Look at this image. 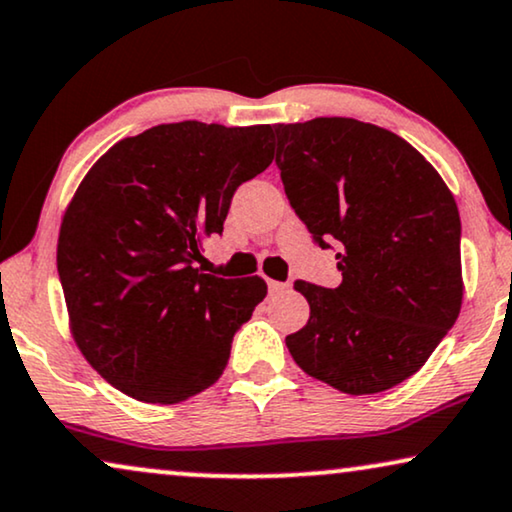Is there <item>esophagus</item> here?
<instances>
[{"label":"esophagus","mask_w":512,"mask_h":512,"mask_svg":"<svg viewBox=\"0 0 512 512\" xmlns=\"http://www.w3.org/2000/svg\"><path fill=\"white\" fill-rule=\"evenodd\" d=\"M268 289H270L272 296H279V293L289 291L291 284L289 282H268Z\"/></svg>","instance_id":"esophagus-1"}]
</instances>
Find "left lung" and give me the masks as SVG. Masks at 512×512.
<instances>
[{
  "mask_svg": "<svg viewBox=\"0 0 512 512\" xmlns=\"http://www.w3.org/2000/svg\"><path fill=\"white\" fill-rule=\"evenodd\" d=\"M282 184L314 242L338 247L335 289L296 282L310 319L286 335L307 375L345 394L387 391L424 366L459 317L461 221L433 165L356 118L275 125Z\"/></svg>",
  "mask_w": 512,
  "mask_h": 512,
  "instance_id": "8db88e82",
  "label": "left lung"
}]
</instances>
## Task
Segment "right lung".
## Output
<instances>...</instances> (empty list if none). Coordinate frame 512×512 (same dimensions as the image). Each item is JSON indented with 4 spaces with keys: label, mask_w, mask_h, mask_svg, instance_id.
<instances>
[{
    "label": "right lung",
    "mask_w": 512,
    "mask_h": 512,
    "mask_svg": "<svg viewBox=\"0 0 512 512\" xmlns=\"http://www.w3.org/2000/svg\"><path fill=\"white\" fill-rule=\"evenodd\" d=\"M270 137V125H156L111 146L76 188L58 237L69 328L123 394L172 405L221 377L268 284L195 261L237 186L272 163Z\"/></svg>",
    "instance_id": "add662e5"
}]
</instances>
